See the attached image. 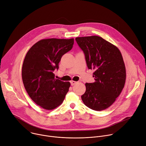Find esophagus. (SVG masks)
I'll return each mask as SVG.
<instances>
[{
    "instance_id": "obj_1",
    "label": "esophagus",
    "mask_w": 146,
    "mask_h": 146,
    "mask_svg": "<svg viewBox=\"0 0 146 146\" xmlns=\"http://www.w3.org/2000/svg\"><path fill=\"white\" fill-rule=\"evenodd\" d=\"M76 83H77V82L75 81H70V84H71L72 86L75 85V84H76Z\"/></svg>"
}]
</instances>
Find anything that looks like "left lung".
Instances as JSON below:
<instances>
[{
	"label": "left lung",
	"mask_w": 146,
	"mask_h": 146,
	"mask_svg": "<svg viewBox=\"0 0 146 146\" xmlns=\"http://www.w3.org/2000/svg\"><path fill=\"white\" fill-rule=\"evenodd\" d=\"M84 54L87 67L94 69L95 81L86 83L82 100L88 108L102 111L110 107L121 94L126 80V70L119 49L98 36L76 37Z\"/></svg>",
	"instance_id": "8db88e82"
}]
</instances>
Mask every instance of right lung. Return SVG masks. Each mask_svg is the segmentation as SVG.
<instances>
[{
  "label": "right lung",
  "mask_w": 146,
  "mask_h": 146,
  "mask_svg": "<svg viewBox=\"0 0 146 146\" xmlns=\"http://www.w3.org/2000/svg\"><path fill=\"white\" fill-rule=\"evenodd\" d=\"M73 44L74 38L43 39L26 54L22 68L25 88L32 100L46 110L59 106L69 91L70 83L56 79L54 71Z\"/></svg>",
  "instance_id": "right-lung-1"
}]
</instances>
